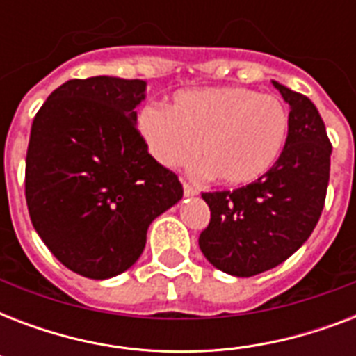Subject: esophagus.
I'll list each match as a JSON object with an SVG mask.
<instances>
[{
    "label": "esophagus",
    "mask_w": 356,
    "mask_h": 356,
    "mask_svg": "<svg viewBox=\"0 0 356 356\" xmlns=\"http://www.w3.org/2000/svg\"><path fill=\"white\" fill-rule=\"evenodd\" d=\"M183 192H184V195H186V197H192V195L197 194V190H195L194 186H192V184H188V183L183 184Z\"/></svg>",
    "instance_id": "1"
}]
</instances>
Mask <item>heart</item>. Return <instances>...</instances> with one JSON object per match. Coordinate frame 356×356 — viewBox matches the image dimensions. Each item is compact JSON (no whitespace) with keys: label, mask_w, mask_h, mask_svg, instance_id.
<instances>
[{"label":"heart","mask_w":356,"mask_h":356,"mask_svg":"<svg viewBox=\"0 0 356 356\" xmlns=\"http://www.w3.org/2000/svg\"><path fill=\"white\" fill-rule=\"evenodd\" d=\"M136 127L161 166H188L201 153V173L243 186L277 162L288 136V113L273 96L220 86L179 92L168 111L144 107Z\"/></svg>","instance_id":"1"}]
</instances>
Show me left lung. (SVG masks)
I'll use <instances>...</instances> for the list:
<instances>
[{
	"mask_svg": "<svg viewBox=\"0 0 356 356\" xmlns=\"http://www.w3.org/2000/svg\"><path fill=\"white\" fill-rule=\"evenodd\" d=\"M290 105L284 149L270 172L236 190L205 192L211 222L200 248L214 268L253 277L275 268L312 234L325 205L332 145L309 97L273 81Z\"/></svg>",
	"mask_w": 356,
	"mask_h": 356,
	"instance_id": "obj_1",
	"label": "left lung"
}]
</instances>
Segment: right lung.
Listing matches in <instances>:
<instances>
[{"mask_svg": "<svg viewBox=\"0 0 356 356\" xmlns=\"http://www.w3.org/2000/svg\"><path fill=\"white\" fill-rule=\"evenodd\" d=\"M145 81L72 79L31 127L25 200L33 227L68 270L111 279L138 260L147 227L183 197L136 129Z\"/></svg>", "mask_w": 356, "mask_h": 356, "instance_id": "obj_1", "label": "right lung"}]
</instances>
